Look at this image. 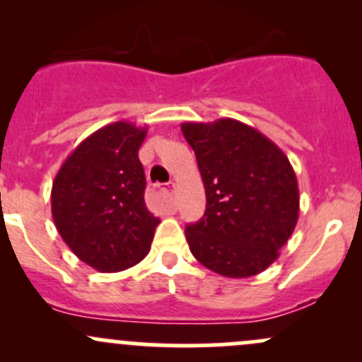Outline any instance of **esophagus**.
Returning <instances> with one entry per match:
<instances>
[{
  "label": "esophagus",
  "instance_id": "esophagus-1",
  "mask_svg": "<svg viewBox=\"0 0 362 362\" xmlns=\"http://www.w3.org/2000/svg\"><path fill=\"white\" fill-rule=\"evenodd\" d=\"M173 187H175V184H171V189H168V202H170L171 210H173V208H175V203H173Z\"/></svg>",
  "mask_w": 362,
  "mask_h": 362
}]
</instances>
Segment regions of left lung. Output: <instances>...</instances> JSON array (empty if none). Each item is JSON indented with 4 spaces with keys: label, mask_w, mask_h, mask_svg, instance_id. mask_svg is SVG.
<instances>
[{
    "label": "left lung",
    "mask_w": 362,
    "mask_h": 362,
    "mask_svg": "<svg viewBox=\"0 0 362 362\" xmlns=\"http://www.w3.org/2000/svg\"><path fill=\"white\" fill-rule=\"evenodd\" d=\"M202 173L206 210L185 228L192 255L228 279L264 272L293 235L298 178L287 156L255 127L235 119L184 122Z\"/></svg>",
    "instance_id": "1"
}]
</instances>
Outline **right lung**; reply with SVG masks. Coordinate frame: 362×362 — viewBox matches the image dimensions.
Returning a JSON list of instances; mask_svg holds the SVG:
<instances>
[{
    "instance_id": "add662e5",
    "label": "right lung",
    "mask_w": 362,
    "mask_h": 362,
    "mask_svg": "<svg viewBox=\"0 0 362 362\" xmlns=\"http://www.w3.org/2000/svg\"><path fill=\"white\" fill-rule=\"evenodd\" d=\"M147 127L119 120L87 136L52 182V218L82 262L101 273L138 264L151 250L159 218L145 206L138 151Z\"/></svg>"
}]
</instances>
